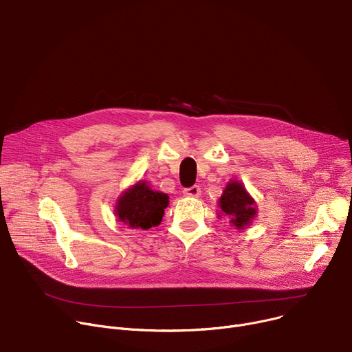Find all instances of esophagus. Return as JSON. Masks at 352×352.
Masks as SVG:
<instances>
[{"label":"esophagus","mask_w":352,"mask_h":352,"mask_svg":"<svg viewBox=\"0 0 352 352\" xmlns=\"http://www.w3.org/2000/svg\"><path fill=\"white\" fill-rule=\"evenodd\" d=\"M184 195L185 197H192V198H198L201 195V188L198 185L194 186H189L184 189Z\"/></svg>","instance_id":"34e87169"}]
</instances>
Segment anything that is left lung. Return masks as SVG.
<instances>
[{"label": "left lung", "instance_id": "1", "mask_svg": "<svg viewBox=\"0 0 352 352\" xmlns=\"http://www.w3.org/2000/svg\"><path fill=\"white\" fill-rule=\"evenodd\" d=\"M220 201V209L226 216L230 217V221L239 229H243L251 223V219L257 213L254 209V201L245 192L244 186L240 182H230L225 192H223Z\"/></svg>", "mask_w": 352, "mask_h": 352}]
</instances>
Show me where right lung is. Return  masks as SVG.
Wrapping results in <instances>:
<instances>
[{"label": "right lung", "instance_id": "add662e5", "mask_svg": "<svg viewBox=\"0 0 352 352\" xmlns=\"http://www.w3.org/2000/svg\"><path fill=\"white\" fill-rule=\"evenodd\" d=\"M167 205V194L151 190L144 182H139L120 197L116 213L131 228L147 230L160 225Z\"/></svg>", "mask_w": 352, "mask_h": 352}]
</instances>
